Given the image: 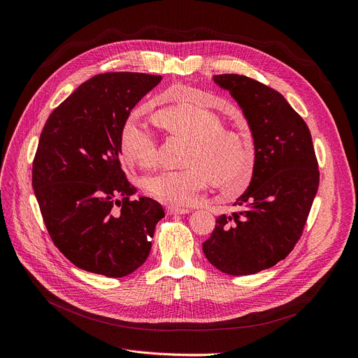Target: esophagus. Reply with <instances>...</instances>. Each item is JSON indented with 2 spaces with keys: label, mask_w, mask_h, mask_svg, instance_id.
I'll use <instances>...</instances> for the list:
<instances>
[{
  "label": "esophagus",
  "mask_w": 358,
  "mask_h": 358,
  "mask_svg": "<svg viewBox=\"0 0 358 358\" xmlns=\"http://www.w3.org/2000/svg\"><path fill=\"white\" fill-rule=\"evenodd\" d=\"M189 208H184V207H176V206H169L167 207V214L169 215H176V214H188Z\"/></svg>",
  "instance_id": "1"
}]
</instances>
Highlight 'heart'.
<instances>
[{
  "label": "heart",
  "instance_id": "1",
  "mask_svg": "<svg viewBox=\"0 0 358 358\" xmlns=\"http://www.w3.org/2000/svg\"><path fill=\"white\" fill-rule=\"evenodd\" d=\"M173 99L180 103L162 110L157 118L174 136L187 138L189 147L184 170H167L148 176L143 187L151 197L176 206L196 201L213 182L227 194L243 191L255 169V151L250 137L237 128H225L221 114L208 107L213 95L189 87H178ZM121 154L129 166L150 169L158 159V141L152 129L129 118L121 131Z\"/></svg>",
  "mask_w": 358,
  "mask_h": 358
}]
</instances>
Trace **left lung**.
Instances as JSON below:
<instances>
[{
    "label": "left lung",
    "mask_w": 358,
    "mask_h": 358,
    "mask_svg": "<svg viewBox=\"0 0 358 358\" xmlns=\"http://www.w3.org/2000/svg\"><path fill=\"white\" fill-rule=\"evenodd\" d=\"M243 108L254 138L255 169L240 210L220 215L203 251L230 275L275 266L299 243L320 184L318 162L306 121L284 96L238 74L215 76Z\"/></svg>",
    "instance_id": "obj_1"
}]
</instances>
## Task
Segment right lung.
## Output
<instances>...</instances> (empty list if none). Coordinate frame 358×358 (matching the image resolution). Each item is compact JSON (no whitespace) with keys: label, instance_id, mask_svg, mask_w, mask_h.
Wrapping results in <instances>:
<instances>
[{"label":"right lung","instance_id":"right-lung-1","mask_svg":"<svg viewBox=\"0 0 358 358\" xmlns=\"http://www.w3.org/2000/svg\"><path fill=\"white\" fill-rule=\"evenodd\" d=\"M161 76L106 73L83 83L48 117L32 161V188L54 245L81 270L124 277L145 263L157 222L152 199L131 200L122 170L125 121Z\"/></svg>","mask_w":358,"mask_h":358}]
</instances>
